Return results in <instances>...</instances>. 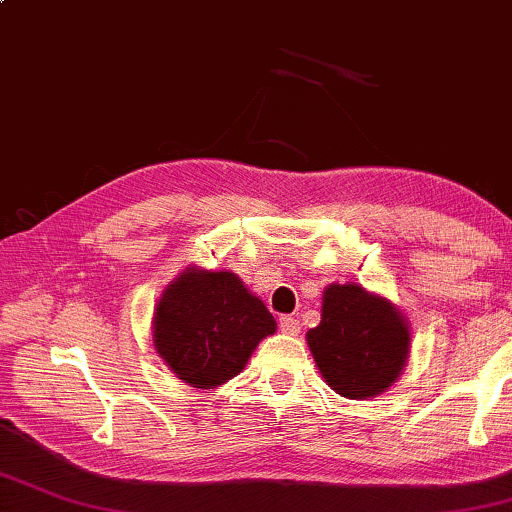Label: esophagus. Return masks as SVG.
Listing matches in <instances>:
<instances>
[{
  "mask_svg": "<svg viewBox=\"0 0 512 512\" xmlns=\"http://www.w3.org/2000/svg\"><path fill=\"white\" fill-rule=\"evenodd\" d=\"M280 329L282 333H288V336H297V333H300V320L291 318V315H282Z\"/></svg>",
  "mask_w": 512,
  "mask_h": 512,
  "instance_id": "esophagus-1",
  "label": "esophagus"
}]
</instances>
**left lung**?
Returning a JSON list of instances; mask_svg holds the SVG:
<instances>
[{
  "mask_svg": "<svg viewBox=\"0 0 512 512\" xmlns=\"http://www.w3.org/2000/svg\"><path fill=\"white\" fill-rule=\"evenodd\" d=\"M306 342L327 385L353 401L392 387L410 356L403 313L358 284L327 286L322 320L306 333Z\"/></svg>",
  "mask_w": 512,
  "mask_h": 512,
  "instance_id": "left-lung-1",
  "label": "left lung"
}]
</instances>
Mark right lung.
Wrapping results in <instances>:
<instances>
[{
    "mask_svg": "<svg viewBox=\"0 0 512 512\" xmlns=\"http://www.w3.org/2000/svg\"><path fill=\"white\" fill-rule=\"evenodd\" d=\"M152 329L156 353L183 383L215 389L246 367L277 322L235 273L190 266L167 284Z\"/></svg>",
    "mask_w": 512,
    "mask_h": 512,
    "instance_id": "obj_1",
    "label": "right lung"
}]
</instances>
